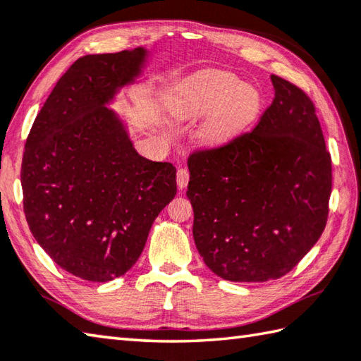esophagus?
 Returning <instances> with one entry per match:
<instances>
[{
  "label": "esophagus",
  "instance_id": "34e87169",
  "mask_svg": "<svg viewBox=\"0 0 361 361\" xmlns=\"http://www.w3.org/2000/svg\"><path fill=\"white\" fill-rule=\"evenodd\" d=\"M189 183V171L188 169H178V172H176V185H178L180 189L186 188Z\"/></svg>",
  "mask_w": 361,
  "mask_h": 361
}]
</instances>
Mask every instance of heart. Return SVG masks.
Here are the masks:
<instances>
[{
  "mask_svg": "<svg viewBox=\"0 0 361 361\" xmlns=\"http://www.w3.org/2000/svg\"><path fill=\"white\" fill-rule=\"evenodd\" d=\"M261 108V98L252 86L241 84L227 72H207L197 78L189 97L181 104V116H208L202 128L203 142L222 147L249 128Z\"/></svg>",
  "mask_w": 361,
  "mask_h": 361,
  "instance_id": "b5f03b06",
  "label": "heart"
}]
</instances>
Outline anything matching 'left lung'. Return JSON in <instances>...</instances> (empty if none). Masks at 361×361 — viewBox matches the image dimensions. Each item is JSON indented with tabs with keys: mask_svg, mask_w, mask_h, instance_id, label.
I'll list each match as a JSON object with an SVG mask.
<instances>
[{
	"mask_svg": "<svg viewBox=\"0 0 361 361\" xmlns=\"http://www.w3.org/2000/svg\"><path fill=\"white\" fill-rule=\"evenodd\" d=\"M275 97L252 131L188 158L194 241L230 281H267L298 266L329 217L331 158L314 103L271 76Z\"/></svg>",
	"mask_w": 361,
	"mask_h": 361,
	"instance_id": "1",
	"label": "left lung"
}]
</instances>
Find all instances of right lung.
<instances>
[{
	"instance_id": "1",
	"label": "right lung",
	"mask_w": 361,
	"mask_h": 361,
	"mask_svg": "<svg viewBox=\"0 0 361 361\" xmlns=\"http://www.w3.org/2000/svg\"><path fill=\"white\" fill-rule=\"evenodd\" d=\"M145 49L75 61L27 134L21 188L35 241L76 277L109 281L130 271L161 209L176 194V169L137 154L114 112L116 90L139 75Z\"/></svg>"
}]
</instances>
